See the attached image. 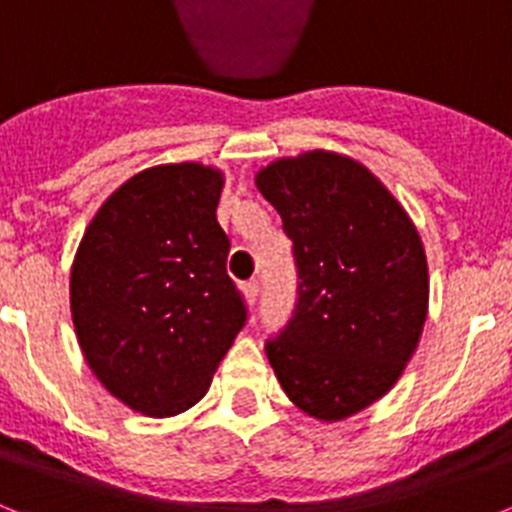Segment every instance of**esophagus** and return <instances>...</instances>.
Here are the masks:
<instances>
[{"instance_id":"34e87169","label":"esophagus","mask_w":512,"mask_h":512,"mask_svg":"<svg viewBox=\"0 0 512 512\" xmlns=\"http://www.w3.org/2000/svg\"><path fill=\"white\" fill-rule=\"evenodd\" d=\"M242 291H244V296H247V302L252 304V307H255V302H257V294H260V286H257V281H247L242 286Z\"/></svg>"}]
</instances>
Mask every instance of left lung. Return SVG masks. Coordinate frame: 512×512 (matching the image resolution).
I'll return each instance as SVG.
<instances>
[{
  "label": "left lung",
  "mask_w": 512,
  "mask_h": 512,
  "mask_svg": "<svg viewBox=\"0 0 512 512\" xmlns=\"http://www.w3.org/2000/svg\"><path fill=\"white\" fill-rule=\"evenodd\" d=\"M296 265L289 322L265 341L304 414L338 422L393 388L427 317L422 239L406 210L351 158L312 150L257 174Z\"/></svg>",
  "instance_id": "obj_1"
}]
</instances>
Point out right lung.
Masks as SVG:
<instances>
[{
	"label": "right lung",
	"mask_w": 512,
	"mask_h": 512,
	"mask_svg": "<svg viewBox=\"0 0 512 512\" xmlns=\"http://www.w3.org/2000/svg\"><path fill=\"white\" fill-rule=\"evenodd\" d=\"M221 187V171L200 163L140 171L101 205L77 249L70 304L85 362L145 416L195 406L247 322L226 273Z\"/></svg>",
	"instance_id": "right-lung-1"
}]
</instances>
